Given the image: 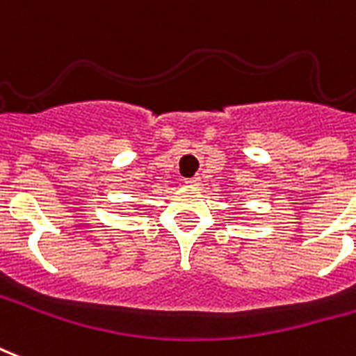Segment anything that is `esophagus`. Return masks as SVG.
<instances>
[{
    "mask_svg": "<svg viewBox=\"0 0 356 356\" xmlns=\"http://www.w3.org/2000/svg\"><path fill=\"white\" fill-rule=\"evenodd\" d=\"M185 185L192 186V188H196V186L200 185V177H188V179H185Z\"/></svg>",
    "mask_w": 356,
    "mask_h": 356,
    "instance_id": "obj_1",
    "label": "esophagus"
}]
</instances>
